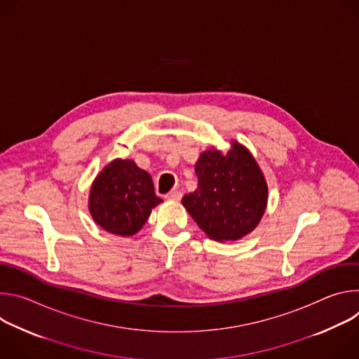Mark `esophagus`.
I'll return each mask as SVG.
<instances>
[{"label":"esophagus","instance_id":"1","mask_svg":"<svg viewBox=\"0 0 359 359\" xmlns=\"http://www.w3.org/2000/svg\"><path fill=\"white\" fill-rule=\"evenodd\" d=\"M165 197H166L168 200H170V201H179V200L182 198V191H177V190L169 191Z\"/></svg>","mask_w":359,"mask_h":359}]
</instances>
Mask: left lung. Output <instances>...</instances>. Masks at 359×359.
Here are the masks:
<instances>
[{"label": "left lung", "mask_w": 359, "mask_h": 359, "mask_svg": "<svg viewBox=\"0 0 359 359\" xmlns=\"http://www.w3.org/2000/svg\"><path fill=\"white\" fill-rule=\"evenodd\" d=\"M194 170L197 189L182 203L212 240L236 241L259 226L267 209L269 186L245 146L231 140L226 153L216 147L204 150Z\"/></svg>", "instance_id": "8db88e82"}]
</instances>
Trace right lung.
<instances>
[{
  "label": "right lung",
  "instance_id": "add662e5",
  "mask_svg": "<svg viewBox=\"0 0 359 359\" xmlns=\"http://www.w3.org/2000/svg\"><path fill=\"white\" fill-rule=\"evenodd\" d=\"M162 201L147 172L130 159H115L92 182L88 209L100 229L129 237L143 227L151 209Z\"/></svg>",
  "mask_w": 359,
  "mask_h": 359
}]
</instances>
